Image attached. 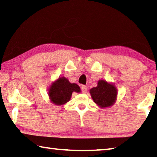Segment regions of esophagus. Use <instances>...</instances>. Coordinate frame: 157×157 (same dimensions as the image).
<instances>
[{"label": "esophagus", "mask_w": 157, "mask_h": 157, "mask_svg": "<svg viewBox=\"0 0 157 157\" xmlns=\"http://www.w3.org/2000/svg\"><path fill=\"white\" fill-rule=\"evenodd\" d=\"M81 90H82V92L83 93V94H86V91H87V87L85 86V85H82L81 86Z\"/></svg>", "instance_id": "34e87169"}]
</instances>
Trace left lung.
<instances>
[{
	"label": "left lung",
	"mask_w": 157,
	"mask_h": 157,
	"mask_svg": "<svg viewBox=\"0 0 157 157\" xmlns=\"http://www.w3.org/2000/svg\"><path fill=\"white\" fill-rule=\"evenodd\" d=\"M118 90L113 84L99 80L96 87L90 89V94L94 102L101 108L110 107L115 103Z\"/></svg>",
	"instance_id": "1"
}]
</instances>
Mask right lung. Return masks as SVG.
I'll use <instances>...</instances> for the list:
<instances>
[{
    "instance_id": "1",
    "label": "right lung",
    "mask_w": 157,
    "mask_h": 157,
    "mask_svg": "<svg viewBox=\"0 0 157 157\" xmlns=\"http://www.w3.org/2000/svg\"><path fill=\"white\" fill-rule=\"evenodd\" d=\"M80 91V88L78 84L71 83L68 79L62 77L51 84L48 89V95L53 104L59 106L66 104L70 100L73 92Z\"/></svg>"
}]
</instances>
